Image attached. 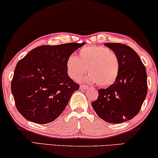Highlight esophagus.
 I'll return each instance as SVG.
<instances>
[{"instance_id":"esophagus-1","label":"esophagus","mask_w":158,"mask_h":158,"mask_svg":"<svg viewBox=\"0 0 158 158\" xmlns=\"http://www.w3.org/2000/svg\"><path fill=\"white\" fill-rule=\"evenodd\" d=\"M88 88V85H85V84H82V85H80V88L81 90H86Z\"/></svg>"}]
</instances>
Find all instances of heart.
<instances>
[{
    "label": "heart",
    "mask_w": 158,
    "mask_h": 158,
    "mask_svg": "<svg viewBox=\"0 0 158 158\" xmlns=\"http://www.w3.org/2000/svg\"><path fill=\"white\" fill-rule=\"evenodd\" d=\"M67 70L71 78L77 81L87 72V81L96 83L101 87L114 83L119 73L117 55L102 46L85 47L80 49L78 56L71 55L67 60Z\"/></svg>",
    "instance_id": "1"
}]
</instances>
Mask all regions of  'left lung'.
<instances>
[{
  "label": "left lung",
  "instance_id": "8db88e82",
  "mask_svg": "<svg viewBox=\"0 0 158 158\" xmlns=\"http://www.w3.org/2000/svg\"><path fill=\"white\" fill-rule=\"evenodd\" d=\"M117 55L119 73L114 84L99 89L91 103L99 117L111 124H121L139 113L148 93L145 67L137 53L127 45L105 43Z\"/></svg>",
  "mask_w": 158,
  "mask_h": 158
}]
</instances>
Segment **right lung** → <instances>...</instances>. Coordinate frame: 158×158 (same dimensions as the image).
<instances>
[{"instance_id":"add662e5","label":"right lung","mask_w":158,"mask_h":158,"mask_svg":"<svg viewBox=\"0 0 158 158\" xmlns=\"http://www.w3.org/2000/svg\"><path fill=\"white\" fill-rule=\"evenodd\" d=\"M85 42L43 45L19 60L11 81L16 109L26 119L44 124L62 113L80 85L69 77L67 60Z\"/></svg>"}]
</instances>
